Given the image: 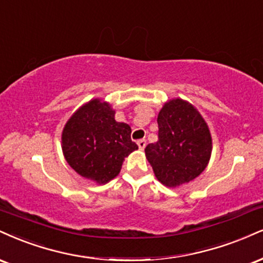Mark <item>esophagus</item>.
<instances>
[{
	"label": "esophagus",
	"instance_id": "1",
	"mask_svg": "<svg viewBox=\"0 0 263 263\" xmlns=\"http://www.w3.org/2000/svg\"><path fill=\"white\" fill-rule=\"evenodd\" d=\"M137 144H138V147H140V149H144L147 142H145V140H140V141H137Z\"/></svg>",
	"mask_w": 263,
	"mask_h": 263
}]
</instances>
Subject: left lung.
I'll return each instance as SVG.
<instances>
[{"instance_id":"left-lung-1","label":"left lung","mask_w":263,"mask_h":263,"mask_svg":"<svg viewBox=\"0 0 263 263\" xmlns=\"http://www.w3.org/2000/svg\"><path fill=\"white\" fill-rule=\"evenodd\" d=\"M158 141L145 147L157 179L175 187L197 178L207 166L212 138L207 123L191 104L166 103L158 115Z\"/></svg>"}]
</instances>
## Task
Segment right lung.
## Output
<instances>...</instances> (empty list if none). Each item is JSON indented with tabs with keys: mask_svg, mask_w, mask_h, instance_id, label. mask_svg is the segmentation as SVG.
Here are the masks:
<instances>
[{
	"mask_svg": "<svg viewBox=\"0 0 263 263\" xmlns=\"http://www.w3.org/2000/svg\"><path fill=\"white\" fill-rule=\"evenodd\" d=\"M109 104L94 99L82 106L66 123L62 151L74 172L104 183L115 178L123 158L138 149L131 140V127L116 122Z\"/></svg>",
	"mask_w": 263,
	"mask_h": 263,
	"instance_id": "1",
	"label": "right lung"
}]
</instances>
